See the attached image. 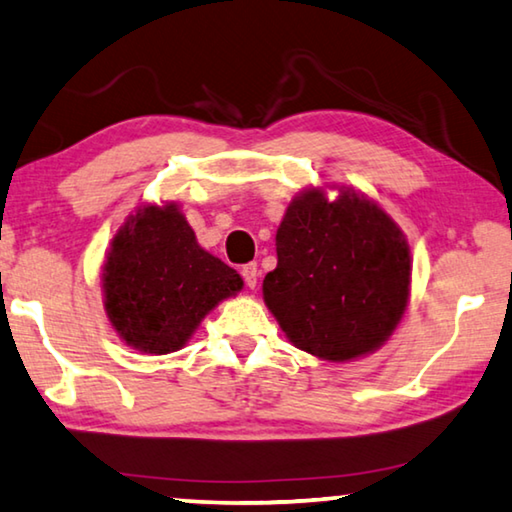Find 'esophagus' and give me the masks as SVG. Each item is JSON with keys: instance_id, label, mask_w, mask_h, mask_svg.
<instances>
[{"instance_id": "34e87169", "label": "esophagus", "mask_w": 512, "mask_h": 512, "mask_svg": "<svg viewBox=\"0 0 512 512\" xmlns=\"http://www.w3.org/2000/svg\"><path fill=\"white\" fill-rule=\"evenodd\" d=\"M242 279H245V283H247V288H251L254 290L256 288V283H258V265L256 263H247V265H242Z\"/></svg>"}]
</instances>
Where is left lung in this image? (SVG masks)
<instances>
[{
	"label": "left lung",
	"mask_w": 512,
	"mask_h": 512,
	"mask_svg": "<svg viewBox=\"0 0 512 512\" xmlns=\"http://www.w3.org/2000/svg\"><path fill=\"white\" fill-rule=\"evenodd\" d=\"M263 299L286 338L331 363L379 349L408 306L410 249L397 222L354 188H308L276 231Z\"/></svg>",
	"instance_id": "8db88e82"
}]
</instances>
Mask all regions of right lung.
Wrapping results in <instances>:
<instances>
[{"label": "right lung", "instance_id": "1", "mask_svg": "<svg viewBox=\"0 0 512 512\" xmlns=\"http://www.w3.org/2000/svg\"><path fill=\"white\" fill-rule=\"evenodd\" d=\"M104 308L142 354H172L201 320L242 290L240 274L199 247L177 204H147L115 233L102 270Z\"/></svg>", "mask_w": 512, "mask_h": 512}]
</instances>
